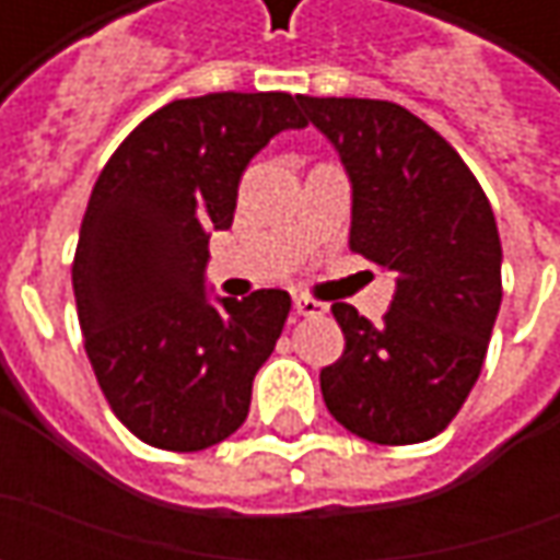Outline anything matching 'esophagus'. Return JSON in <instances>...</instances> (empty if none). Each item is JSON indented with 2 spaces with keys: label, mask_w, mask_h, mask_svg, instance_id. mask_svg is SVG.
Wrapping results in <instances>:
<instances>
[{
  "label": "esophagus",
  "mask_w": 560,
  "mask_h": 560,
  "mask_svg": "<svg viewBox=\"0 0 560 560\" xmlns=\"http://www.w3.org/2000/svg\"><path fill=\"white\" fill-rule=\"evenodd\" d=\"M293 308H296V315L300 317H320L327 312V305L317 303L312 296H293Z\"/></svg>",
  "instance_id": "34e87169"
}]
</instances>
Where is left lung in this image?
Listing matches in <instances>:
<instances>
[{"label":"left lung","mask_w":560,"mask_h":560,"mask_svg":"<svg viewBox=\"0 0 560 560\" xmlns=\"http://www.w3.org/2000/svg\"><path fill=\"white\" fill-rule=\"evenodd\" d=\"M353 185L351 252L396 272L384 324L332 303L345 353L320 372L329 413L372 444L444 432L480 377L501 308V236L477 176L393 102L308 98Z\"/></svg>","instance_id":"left-lung-1"}]
</instances>
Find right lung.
I'll list each match as a JSON object with an SVG mask.
<instances>
[{
  "mask_svg": "<svg viewBox=\"0 0 560 560\" xmlns=\"http://www.w3.org/2000/svg\"><path fill=\"white\" fill-rule=\"evenodd\" d=\"M300 98L209 92L164 104L92 188L71 264L83 348L110 411L143 444L195 453L248 417L291 296L269 288L209 303V233L233 224L248 161L284 128L308 126Z\"/></svg>",
  "mask_w": 560,
  "mask_h": 560,
  "instance_id": "1",
  "label": "right lung"
}]
</instances>
